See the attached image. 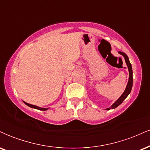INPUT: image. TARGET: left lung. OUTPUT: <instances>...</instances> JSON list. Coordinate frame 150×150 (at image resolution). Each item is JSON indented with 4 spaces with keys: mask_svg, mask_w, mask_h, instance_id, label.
<instances>
[{
    "mask_svg": "<svg viewBox=\"0 0 150 150\" xmlns=\"http://www.w3.org/2000/svg\"><path fill=\"white\" fill-rule=\"evenodd\" d=\"M118 53H119L120 55H122V56L124 57L125 63H126L127 66H128V71H129L128 82V84H127V85H126V87H125V91L123 92V94H121V96H120V97L118 98V99H117V100L115 101V102L113 103L112 105H111V107L106 108V110L113 109V108H116L117 106H119V105L121 104V103L123 102V101H124L125 99H126V97L129 95V94H130V92H131V89L132 87V70L131 63H130V61H129V58L128 57V56H127L125 53L121 52V51H119Z\"/></svg>",
    "mask_w": 150,
    "mask_h": 150,
    "instance_id": "8db88e82",
    "label": "left lung"
}]
</instances>
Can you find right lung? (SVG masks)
Listing matches in <instances>:
<instances>
[{"label": "right lung", "instance_id": "add662e5", "mask_svg": "<svg viewBox=\"0 0 150 150\" xmlns=\"http://www.w3.org/2000/svg\"><path fill=\"white\" fill-rule=\"evenodd\" d=\"M24 103H25V104L27 105V106H30V107H31V108H35V109H38V110H41V111H46V110L49 109V108H42V107H39V106H35V105H32V104H28V103L25 102V101H24Z\"/></svg>", "mask_w": 150, "mask_h": 150}]
</instances>
